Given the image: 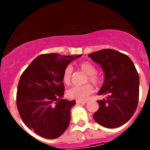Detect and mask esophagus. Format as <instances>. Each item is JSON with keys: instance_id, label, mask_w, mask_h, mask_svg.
<instances>
[{"instance_id": "1", "label": "esophagus", "mask_w": 150, "mask_h": 150, "mask_svg": "<svg viewBox=\"0 0 150 150\" xmlns=\"http://www.w3.org/2000/svg\"><path fill=\"white\" fill-rule=\"evenodd\" d=\"M76 103H77V104H84L87 103V102H86V101H78V100H76Z\"/></svg>"}]
</instances>
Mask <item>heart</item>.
Masks as SVG:
<instances>
[{"label":"heart","instance_id":"b5f03b06","mask_svg":"<svg viewBox=\"0 0 150 150\" xmlns=\"http://www.w3.org/2000/svg\"><path fill=\"white\" fill-rule=\"evenodd\" d=\"M78 68L87 75V81L94 85L101 83V78L96 73L95 67L88 62H82L78 64ZM72 68L71 66L66 67L63 71L62 81L64 84L69 85L72 81ZM93 87L91 85L86 84L82 86H73L67 92V95L69 99H76L78 101L87 100L91 94L93 93Z\"/></svg>","mask_w":150,"mask_h":150}]
</instances>
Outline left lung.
Here are the masks:
<instances>
[{"instance_id":"1","label":"left lung","mask_w":150,"mask_h":150,"mask_svg":"<svg viewBox=\"0 0 150 150\" xmlns=\"http://www.w3.org/2000/svg\"><path fill=\"white\" fill-rule=\"evenodd\" d=\"M104 72V82L99 95L106 99L97 101L99 110L95 121L107 128H117L134 115L139 102V78L131 59L112 49H103L88 54Z\"/></svg>"}]
</instances>
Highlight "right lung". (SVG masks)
<instances>
[{
    "instance_id": "add662e5",
    "label": "right lung",
    "mask_w": 150,
    "mask_h": 150,
    "mask_svg": "<svg viewBox=\"0 0 150 150\" xmlns=\"http://www.w3.org/2000/svg\"><path fill=\"white\" fill-rule=\"evenodd\" d=\"M78 56L41 54L21 75L16 93L19 115L30 129L43 138H58L68 128L75 101L64 97L63 71Z\"/></svg>"
}]
</instances>
